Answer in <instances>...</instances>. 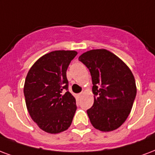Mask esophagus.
<instances>
[{"instance_id": "34e87169", "label": "esophagus", "mask_w": 155, "mask_h": 155, "mask_svg": "<svg viewBox=\"0 0 155 155\" xmlns=\"http://www.w3.org/2000/svg\"><path fill=\"white\" fill-rule=\"evenodd\" d=\"M81 96H82V93H80L78 94V97H81Z\"/></svg>"}]
</instances>
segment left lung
Listing matches in <instances>:
<instances>
[{"label": "left lung", "mask_w": 155, "mask_h": 155, "mask_svg": "<svg viewBox=\"0 0 155 155\" xmlns=\"http://www.w3.org/2000/svg\"><path fill=\"white\" fill-rule=\"evenodd\" d=\"M79 60L92 76L94 102L87 110L91 124L102 132L117 129L127 120L137 95L131 70L106 49L87 51Z\"/></svg>", "instance_id": "obj_1"}]
</instances>
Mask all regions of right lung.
<instances>
[{
  "label": "right lung",
  "instance_id": "add662e5",
  "mask_svg": "<svg viewBox=\"0 0 155 155\" xmlns=\"http://www.w3.org/2000/svg\"><path fill=\"white\" fill-rule=\"evenodd\" d=\"M77 52L56 50L39 58L29 70L23 93L30 116L39 127L58 133L71 126L76 110L68 91L67 70Z\"/></svg>",
  "mask_w": 155,
  "mask_h": 155
}]
</instances>
